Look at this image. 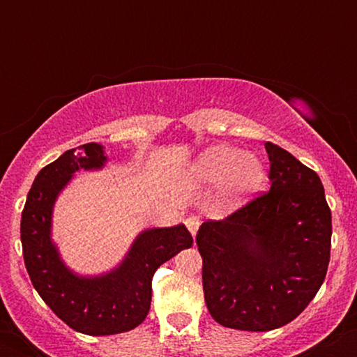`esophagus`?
I'll list each match as a JSON object with an SVG mask.
<instances>
[{
  "label": "esophagus",
  "instance_id": "34e87169",
  "mask_svg": "<svg viewBox=\"0 0 357 357\" xmlns=\"http://www.w3.org/2000/svg\"><path fill=\"white\" fill-rule=\"evenodd\" d=\"M184 223H186L188 230H190L191 235L195 236V235H196V231H198L199 225H202V220H199V216H195V215H191V216H188L186 220H184Z\"/></svg>",
  "mask_w": 357,
  "mask_h": 357
}]
</instances>
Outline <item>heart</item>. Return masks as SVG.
Returning a JSON list of instances; mask_svg holds the SVG:
<instances>
[{
  "mask_svg": "<svg viewBox=\"0 0 357 357\" xmlns=\"http://www.w3.org/2000/svg\"><path fill=\"white\" fill-rule=\"evenodd\" d=\"M199 183H220V202L225 208L245 203L260 190L265 179L261 162L231 146H216L199 155L191 169Z\"/></svg>",
  "mask_w": 357,
  "mask_h": 357,
  "instance_id": "obj_1",
  "label": "heart"
}]
</instances>
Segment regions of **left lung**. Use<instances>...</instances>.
Wrapping results in <instances>:
<instances>
[{"label":"left lung","mask_w":357,"mask_h":357,"mask_svg":"<svg viewBox=\"0 0 357 357\" xmlns=\"http://www.w3.org/2000/svg\"><path fill=\"white\" fill-rule=\"evenodd\" d=\"M270 190L196 233L203 292L223 327L264 333L297 317L326 278L331 220L315 171L272 142Z\"/></svg>","instance_id":"1"}]
</instances>
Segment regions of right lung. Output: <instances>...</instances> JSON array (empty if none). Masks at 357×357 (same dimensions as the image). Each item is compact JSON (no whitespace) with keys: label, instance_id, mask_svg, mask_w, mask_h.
I'll return each mask as SVG.
<instances>
[{"label":"right lung","instance_id":"right-lung-1","mask_svg":"<svg viewBox=\"0 0 357 357\" xmlns=\"http://www.w3.org/2000/svg\"><path fill=\"white\" fill-rule=\"evenodd\" d=\"M105 159L102 146L89 142L45 166L26 196L20 230L24 267L36 292L56 317L89 335L119 334L137 327L149 312L155 270L192 245L184 225L153 228L137 236L126 260L107 275H73L52 243V208L75 171L99 169Z\"/></svg>","mask_w":357,"mask_h":357}]
</instances>
